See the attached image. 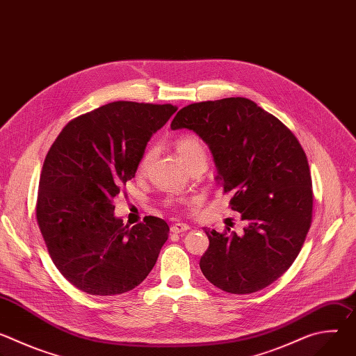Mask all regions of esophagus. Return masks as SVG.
<instances>
[{
    "label": "esophagus",
    "instance_id": "obj_1",
    "mask_svg": "<svg viewBox=\"0 0 356 356\" xmlns=\"http://www.w3.org/2000/svg\"><path fill=\"white\" fill-rule=\"evenodd\" d=\"M187 229H190V227H188L187 224H184V222H176V224H173V225L170 227V231H172L173 234H183V232H186Z\"/></svg>",
    "mask_w": 356,
    "mask_h": 356
}]
</instances>
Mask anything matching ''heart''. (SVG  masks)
<instances>
[{"label": "heart", "mask_w": 356, "mask_h": 356, "mask_svg": "<svg viewBox=\"0 0 356 356\" xmlns=\"http://www.w3.org/2000/svg\"><path fill=\"white\" fill-rule=\"evenodd\" d=\"M175 149H176V154L179 155L180 161L183 162V165L186 168L190 166L194 162L207 159V154H206L204 146H202V143L193 135H183V136L177 138L176 142H175ZM152 156H154V150L149 149V150L145 152L140 162H139V166H138V170L140 173L146 169Z\"/></svg>", "instance_id": "heart-1"}]
</instances>
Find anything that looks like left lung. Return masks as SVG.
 Returning a JSON list of instances; mask_svg holds the SVG:
<instances>
[{"label": "left lung", "mask_w": 356, "mask_h": 356, "mask_svg": "<svg viewBox=\"0 0 356 356\" xmlns=\"http://www.w3.org/2000/svg\"><path fill=\"white\" fill-rule=\"evenodd\" d=\"M170 128L193 131L209 145L218 186L232 191L229 207L246 221L241 235L206 229L202 275L232 294L272 284L291 266L312 225V175L297 138L243 97L190 104Z\"/></svg>", "instance_id": "1"}]
</instances>
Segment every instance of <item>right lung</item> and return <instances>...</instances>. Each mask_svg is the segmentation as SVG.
I'll return each instance as SVG.
<instances>
[{
  "mask_svg": "<svg viewBox=\"0 0 356 356\" xmlns=\"http://www.w3.org/2000/svg\"><path fill=\"white\" fill-rule=\"evenodd\" d=\"M176 111L172 104L115 101L70 121L50 146L36 220L55 266L79 290L122 294L154 269L169 225L150 217L129 228L115 217L113 200Z\"/></svg>",
  "mask_w": 356,
  "mask_h": 356,
  "instance_id": "obj_1",
  "label": "right lung"
}]
</instances>
